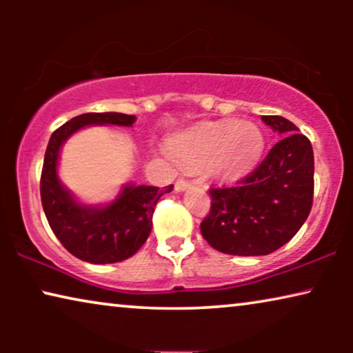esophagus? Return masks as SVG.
Listing matches in <instances>:
<instances>
[{"label":"esophagus","instance_id":"esophagus-1","mask_svg":"<svg viewBox=\"0 0 353 353\" xmlns=\"http://www.w3.org/2000/svg\"><path fill=\"white\" fill-rule=\"evenodd\" d=\"M188 188H191V181L183 180V178H180V180H178V181L175 183V191H176V192H183V191H186Z\"/></svg>","mask_w":353,"mask_h":353}]
</instances>
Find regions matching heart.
I'll return each mask as SVG.
<instances>
[{
    "mask_svg": "<svg viewBox=\"0 0 353 353\" xmlns=\"http://www.w3.org/2000/svg\"><path fill=\"white\" fill-rule=\"evenodd\" d=\"M168 148L185 165L205 167L214 163L216 175L236 180L252 170L262 159L265 138L250 123H205L176 134Z\"/></svg>",
    "mask_w": 353,
    "mask_h": 353,
    "instance_id": "heart-1",
    "label": "heart"
}]
</instances>
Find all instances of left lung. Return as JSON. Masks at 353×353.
<instances>
[{"instance_id":"8db88e82","label":"left lung","mask_w":353,"mask_h":353,"mask_svg":"<svg viewBox=\"0 0 353 353\" xmlns=\"http://www.w3.org/2000/svg\"><path fill=\"white\" fill-rule=\"evenodd\" d=\"M281 134L255 170L233 186L212 188V207L201 233L223 254L268 255L305 223L313 202V149L288 119L262 115Z\"/></svg>"}]
</instances>
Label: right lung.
Returning <instances> with one entry per match:
<instances>
[{"label":"right lung","instance_id":"add662e5","mask_svg":"<svg viewBox=\"0 0 353 353\" xmlns=\"http://www.w3.org/2000/svg\"><path fill=\"white\" fill-rule=\"evenodd\" d=\"M134 115L90 112L70 119L51 134L43 162L41 204L52 233L77 259L88 263H115L127 260L146 243L152 230L157 201L173 190L127 183L114 201L90 205L80 202L57 175L61 149L72 134L90 125L132 127Z\"/></svg>","mask_w":353,"mask_h":353}]
</instances>
